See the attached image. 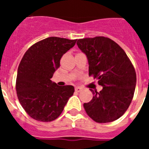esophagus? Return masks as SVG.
Segmentation results:
<instances>
[{
  "label": "esophagus",
  "mask_w": 149,
  "mask_h": 149,
  "mask_svg": "<svg viewBox=\"0 0 149 149\" xmlns=\"http://www.w3.org/2000/svg\"><path fill=\"white\" fill-rule=\"evenodd\" d=\"M81 90H82V89L81 87H75V91L77 93H80Z\"/></svg>",
  "instance_id": "34e87169"
}]
</instances>
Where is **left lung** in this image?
I'll list each match as a JSON object with an SVG mask.
<instances>
[{
    "label": "left lung",
    "instance_id": "left-lung-1",
    "mask_svg": "<svg viewBox=\"0 0 149 149\" xmlns=\"http://www.w3.org/2000/svg\"><path fill=\"white\" fill-rule=\"evenodd\" d=\"M78 48L86 55L89 75L93 74L102 89L90 91L93 99L84 107L91 119L107 123L120 118L134 97L136 76L126 53L114 41L103 36L78 39Z\"/></svg>",
    "mask_w": 149,
    "mask_h": 149
}]
</instances>
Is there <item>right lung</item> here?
<instances>
[{
    "label": "right lung",
    "instance_id": "obj_1",
    "mask_svg": "<svg viewBox=\"0 0 149 149\" xmlns=\"http://www.w3.org/2000/svg\"><path fill=\"white\" fill-rule=\"evenodd\" d=\"M76 42L77 39L46 38L31 46L22 57L17 72V95L24 110L33 119L54 120L73 95V86H59L51 79L60 67L63 55Z\"/></svg>",
    "mask_w": 149,
    "mask_h": 149
}]
</instances>
